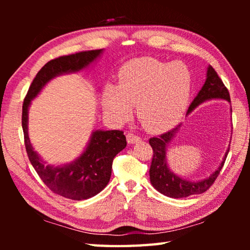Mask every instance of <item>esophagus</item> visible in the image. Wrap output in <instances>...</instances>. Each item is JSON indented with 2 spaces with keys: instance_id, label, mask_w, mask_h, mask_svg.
I'll list each match as a JSON object with an SVG mask.
<instances>
[{
  "instance_id": "obj_1",
  "label": "esophagus",
  "mask_w": 250,
  "mask_h": 250,
  "mask_svg": "<svg viewBox=\"0 0 250 250\" xmlns=\"http://www.w3.org/2000/svg\"><path fill=\"white\" fill-rule=\"evenodd\" d=\"M140 140H141V138L139 137L138 134H134L132 132H129L128 134H126V141H128V143H135Z\"/></svg>"
}]
</instances>
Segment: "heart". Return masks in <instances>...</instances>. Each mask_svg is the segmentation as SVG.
I'll list each match as a JSON object with an SVG mask.
<instances>
[{
	"label": "heart",
	"mask_w": 250,
	"mask_h": 250,
	"mask_svg": "<svg viewBox=\"0 0 250 250\" xmlns=\"http://www.w3.org/2000/svg\"><path fill=\"white\" fill-rule=\"evenodd\" d=\"M191 70L183 62L139 58L125 64L118 76V87L104 94L105 112L118 120L130 115V105L142 125L151 131L170 128L188 104L192 92Z\"/></svg>",
	"instance_id": "1"
}]
</instances>
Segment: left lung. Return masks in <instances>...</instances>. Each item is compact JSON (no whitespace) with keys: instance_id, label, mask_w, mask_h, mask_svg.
I'll return each instance as SVG.
<instances>
[{"instance_id":"obj_1","label":"left lung","mask_w":250,"mask_h":250,"mask_svg":"<svg viewBox=\"0 0 250 250\" xmlns=\"http://www.w3.org/2000/svg\"><path fill=\"white\" fill-rule=\"evenodd\" d=\"M210 99H225L230 103V96L228 89L222 82V79L219 78L216 70L211 66H208V68H207V78L204 86L202 87L200 92L192 101L186 113L188 115L198 104ZM179 126L180 125H177L176 128L167 131V132L161 134L159 137L150 138L149 140L152 150H153V156H152L150 166L151 183L163 195L173 198L188 197L189 195H196V194L206 192L214 184L215 180L217 179L219 172H221L224 163H225L228 152H229V149H228L221 166L207 179L198 182H191L181 179L180 176H176L174 173L170 171V168L167 167L166 158L168 142L174 137V133L179 130Z\"/></svg>"}]
</instances>
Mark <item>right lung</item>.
<instances>
[{
    "label": "right lung",
    "instance_id": "add662e5",
    "mask_svg": "<svg viewBox=\"0 0 250 250\" xmlns=\"http://www.w3.org/2000/svg\"><path fill=\"white\" fill-rule=\"evenodd\" d=\"M103 53V49L84 50L52 59L42 67L25 96L22 111L24 142L28 159L45 185L57 195L82 201L95 196L107 186L115 156L126 146L124 131L97 130L83 153L73 163L62 167L46 166L33 150L27 133L28 105L50 79L58 75L76 73Z\"/></svg>",
    "mask_w": 250,
    "mask_h": 250
}]
</instances>
